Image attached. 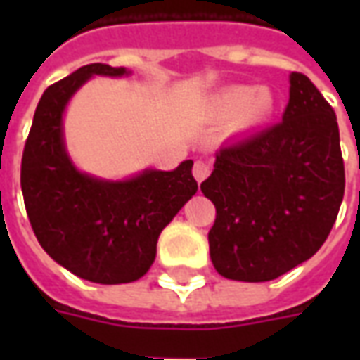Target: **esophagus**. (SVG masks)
<instances>
[{"label": "esophagus", "instance_id": "obj_1", "mask_svg": "<svg viewBox=\"0 0 360 360\" xmlns=\"http://www.w3.org/2000/svg\"><path fill=\"white\" fill-rule=\"evenodd\" d=\"M193 175H195V179L198 183H202L210 175V165L202 162V160H198V162H195V167H193Z\"/></svg>", "mask_w": 360, "mask_h": 360}]
</instances>
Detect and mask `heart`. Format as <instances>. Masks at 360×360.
<instances>
[{
	"mask_svg": "<svg viewBox=\"0 0 360 360\" xmlns=\"http://www.w3.org/2000/svg\"><path fill=\"white\" fill-rule=\"evenodd\" d=\"M274 110V98L268 90L235 84L221 90L214 98V113L218 119H233L241 115V123L255 125L264 121Z\"/></svg>",
	"mask_w": 360,
	"mask_h": 360,
	"instance_id": "heart-1",
	"label": "heart"
}]
</instances>
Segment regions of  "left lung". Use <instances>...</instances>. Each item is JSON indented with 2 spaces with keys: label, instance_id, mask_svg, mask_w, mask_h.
<instances>
[{
  "label": "left lung",
  "instance_id": "left-lung-1",
  "mask_svg": "<svg viewBox=\"0 0 360 360\" xmlns=\"http://www.w3.org/2000/svg\"><path fill=\"white\" fill-rule=\"evenodd\" d=\"M279 123L229 142L200 185L216 206L208 233L219 276L270 281L316 252L345 191L333 108L307 75L291 73Z\"/></svg>",
  "mask_w": 360,
  "mask_h": 360
}]
</instances>
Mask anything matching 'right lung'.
Returning a JSON list of instances; mask_svg holds the SVG:
<instances>
[{"mask_svg": "<svg viewBox=\"0 0 360 360\" xmlns=\"http://www.w3.org/2000/svg\"><path fill=\"white\" fill-rule=\"evenodd\" d=\"M92 75L121 77L125 67L90 63L46 89L34 111L20 188L42 249L75 276L94 283H129L156 258L158 237L195 195L193 160L173 172L144 169L125 181L81 173L63 144V111Z\"/></svg>", "mask_w": 360, "mask_h": 360, "instance_id": "1", "label": "right lung"}]
</instances>
